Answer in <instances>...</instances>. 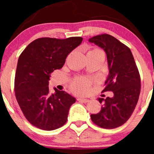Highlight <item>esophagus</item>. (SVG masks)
I'll return each instance as SVG.
<instances>
[{
    "label": "esophagus",
    "mask_w": 154,
    "mask_h": 154,
    "mask_svg": "<svg viewBox=\"0 0 154 154\" xmlns=\"http://www.w3.org/2000/svg\"><path fill=\"white\" fill-rule=\"evenodd\" d=\"M78 100H79V101H81V102H84V103H86V102H89V100H88V99L82 98V97L78 98Z\"/></svg>",
    "instance_id": "1"
}]
</instances>
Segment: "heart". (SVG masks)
<instances>
[{
	"mask_svg": "<svg viewBox=\"0 0 154 154\" xmlns=\"http://www.w3.org/2000/svg\"><path fill=\"white\" fill-rule=\"evenodd\" d=\"M92 52H102L100 50L94 49L91 50ZM89 88V81L86 79H79L73 83V89L74 91L79 93H85Z\"/></svg>",
	"mask_w": 154,
	"mask_h": 154,
	"instance_id": "heart-1",
	"label": "heart"
}]
</instances>
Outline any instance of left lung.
I'll return each instance as SVG.
<instances>
[{"instance_id": "8db88e82", "label": "left lung", "mask_w": 154, "mask_h": 154, "mask_svg": "<svg viewBox=\"0 0 154 154\" xmlns=\"http://www.w3.org/2000/svg\"><path fill=\"white\" fill-rule=\"evenodd\" d=\"M106 52L109 74L103 92L112 91V97H99L104 102L91 120L101 128L113 129L123 125L131 116L141 89L140 73L131 50L112 35L103 33L88 39Z\"/></svg>"}]
</instances>
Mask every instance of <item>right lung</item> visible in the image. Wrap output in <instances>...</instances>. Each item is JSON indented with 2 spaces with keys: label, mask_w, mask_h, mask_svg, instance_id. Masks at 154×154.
<instances>
[{
  "label": "right lung",
  "mask_w": 154,
  "mask_h": 154,
  "mask_svg": "<svg viewBox=\"0 0 154 154\" xmlns=\"http://www.w3.org/2000/svg\"><path fill=\"white\" fill-rule=\"evenodd\" d=\"M81 37L38 38L28 45L18 59L14 92L24 116L33 126L53 130L64 125L75 98L54 88L50 94V73L64 66L70 52L81 45Z\"/></svg>",
  "instance_id": "right-lung-1"
}]
</instances>
